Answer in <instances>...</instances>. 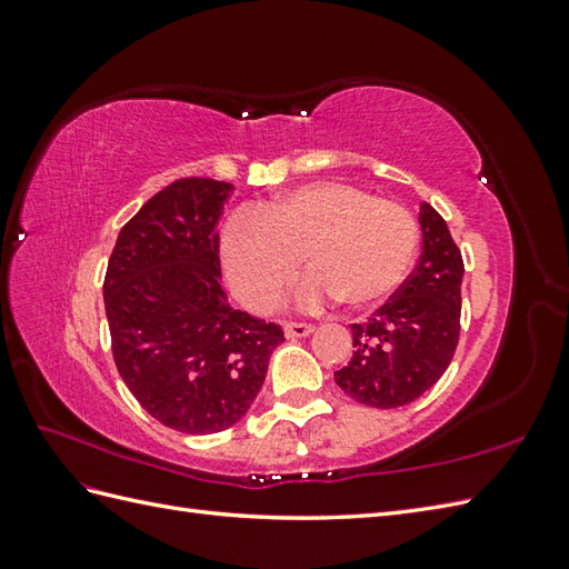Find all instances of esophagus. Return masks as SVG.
<instances>
[{"mask_svg": "<svg viewBox=\"0 0 569 569\" xmlns=\"http://www.w3.org/2000/svg\"><path fill=\"white\" fill-rule=\"evenodd\" d=\"M283 332H286V337H291V340H298V337H308L312 332V325L310 322H286Z\"/></svg>", "mask_w": 569, "mask_h": 569, "instance_id": "esophagus-1", "label": "esophagus"}]
</instances>
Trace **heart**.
<instances>
[{
    "mask_svg": "<svg viewBox=\"0 0 569 569\" xmlns=\"http://www.w3.org/2000/svg\"><path fill=\"white\" fill-rule=\"evenodd\" d=\"M418 222L403 204L371 198L361 188L316 180L263 202L253 214L227 222L220 257L227 281L251 310L281 306L300 269L303 306L342 298L365 308L389 298L413 266Z\"/></svg>",
    "mask_w": 569,
    "mask_h": 569,
    "instance_id": "b5f03b06",
    "label": "heart"
}]
</instances>
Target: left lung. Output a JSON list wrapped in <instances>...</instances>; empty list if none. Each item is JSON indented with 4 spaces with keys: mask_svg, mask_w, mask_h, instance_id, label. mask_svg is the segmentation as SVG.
<instances>
[{
    "mask_svg": "<svg viewBox=\"0 0 569 569\" xmlns=\"http://www.w3.org/2000/svg\"><path fill=\"white\" fill-rule=\"evenodd\" d=\"M422 253L396 296L373 316L352 325L355 355L335 371L357 403L401 408L416 401L450 367L462 310V253L442 217L420 202Z\"/></svg>",
    "mask_w": 569,
    "mask_h": 569,
    "instance_id": "obj_1",
    "label": "left lung"
}]
</instances>
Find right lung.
<instances>
[{
  "instance_id": "add662e5",
  "label": "right lung",
  "mask_w": 569,
  "mask_h": 569,
  "mask_svg": "<svg viewBox=\"0 0 569 569\" xmlns=\"http://www.w3.org/2000/svg\"><path fill=\"white\" fill-rule=\"evenodd\" d=\"M232 183L180 178L117 237L104 276L112 355L166 428L210 435L244 418L283 330L234 310L220 286L217 222Z\"/></svg>"
}]
</instances>
